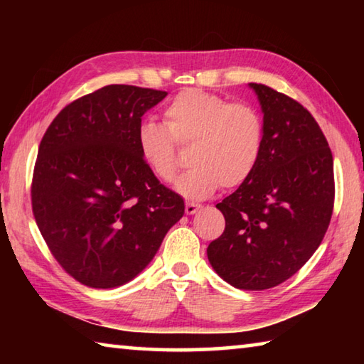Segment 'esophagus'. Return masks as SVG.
Wrapping results in <instances>:
<instances>
[{"label": "esophagus", "instance_id": "esophagus-1", "mask_svg": "<svg viewBox=\"0 0 364 364\" xmlns=\"http://www.w3.org/2000/svg\"><path fill=\"white\" fill-rule=\"evenodd\" d=\"M200 205L199 204H194V202H186V205H184V212L186 215H194L197 210H199Z\"/></svg>", "mask_w": 364, "mask_h": 364}]
</instances>
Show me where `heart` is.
<instances>
[{
  "label": "heart",
  "mask_w": 364,
  "mask_h": 364,
  "mask_svg": "<svg viewBox=\"0 0 364 364\" xmlns=\"http://www.w3.org/2000/svg\"><path fill=\"white\" fill-rule=\"evenodd\" d=\"M164 117L165 123L138 125L139 157L157 180L170 183L180 167L176 144L191 146V168L176 181L178 193L188 199H205L218 186H241L260 162L264 120L250 104L191 88L173 97Z\"/></svg>",
  "instance_id": "obj_1"
}]
</instances>
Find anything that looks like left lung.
I'll list each match as a JSON object with an SVG mask.
<instances>
[{
	"mask_svg": "<svg viewBox=\"0 0 364 364\" xmlns=\"http://www.w3.org/2000/svg\"><path fill=\"white\" fill-rule=\"evenodd\" d=\"M260 101L264 146L252 176L217 204L225 231L208 262L244 291L281 284L319 247L334 210V162L313 115L292 97L249 83Z\"/></svg>",
	"mask_w": 364,
	"mask_h": 364,
	"instance_id": "1",
	"label": "left lung"
}]
</instances>
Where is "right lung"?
Returning <instances> with one entry per match:
<instances>
[{"mask_svg":"<svg viewBox=\"0 0 364 364\" xmlns=\"http://www.w3.org/2000/svg\"><path fill=\"white\" fill-rule=\"evenodd\" d=\"M167 91L109 85L70 102L43 136L32 180L38 230L58 263L95 289L138 276L184 213L139 157L136 130Z\"/></svg>","mask_w":364,"mask_h":364,"instance_id":"add662e5","label":"right lung"}]
</instances>
